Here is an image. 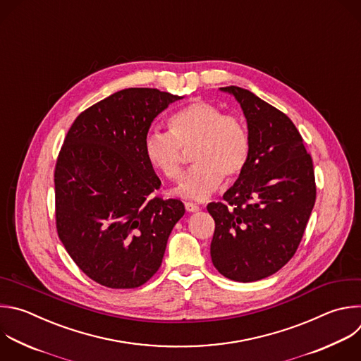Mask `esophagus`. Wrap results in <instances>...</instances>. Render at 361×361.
Listing matches in <instances>:
<instances>
[{
	"label": "esophagus",
	"mask_w": 361,
	"mask_h": 361,
	"mask_svg": "<svg viewBox=\"0 0 361 361\" xmlns=\"http://www.w3.org/2000/svg\"><path fill=\"white\" fill-rule=\"evenodd\" d=\"M184 207H185L187 212H197V211H200V207L197 204H192V202H185Z\"/></svg>",
	"instance_id": "esophagus-1"
}]
</instances>
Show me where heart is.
<instances>
[{
  "mask_svg": "<svg viewBox=\"0 0 361 361\" xmlns=\"http://www.w3.org/2000/svg\"><path fill=\"white\" fill-rule=\"evenodd\" d=\"M194 146L190 169L174 188V194L194 201L212 195L224 177L239 176L250 156V137L244 123L219 107L194 100L170 118V132L152 130L145 137V156L150 166L169 180L178 178L183 150Z\"/></svg>",
  "mask_w": 361,
  "mask_h": 361,
  "instance_id": "b5f03b06",
  "label": "heart"
}]
</instances>
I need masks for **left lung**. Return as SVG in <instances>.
<instances>
[{"mask_svg": "<svg viewBox=\"0 0 361 361\" xmlns=\"http://www.w3.org/2000/svg\"><path fill=\"white\" fill-rule=\"evenodd\" d=\"M247 118L250 156L222 202L207 209L215 221L211 259L236 282L268 278L295 255L316 200L312 157L292 120L255 93L226 86Z\"/></svg>", "mask_w": 361, "mask_h": 361, "instance_id": "obj_1", "label": "left lung"}]
</instances>
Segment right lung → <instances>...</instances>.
Listing matches in <instances>:
<instances>
[{
  "instance_id": "add662e5",
  "label": "right lung",
  "mask_w": 361,
  "mask_h": 361,
  "mask_svg": "<svg viewBox=\"0 0 361 361\" xmlns=\"http://www.w3.org/2000/svg\"><path fill=\"white\" fill-rule=\"evenodd\" d=\"M180 99L118 90L82 111L65 137L55 167L58 235L82 272L106 288L146 283L185 212L178 200H147L161 181L143 150L153 120Z\"/></svg>"
}]
</instances>
